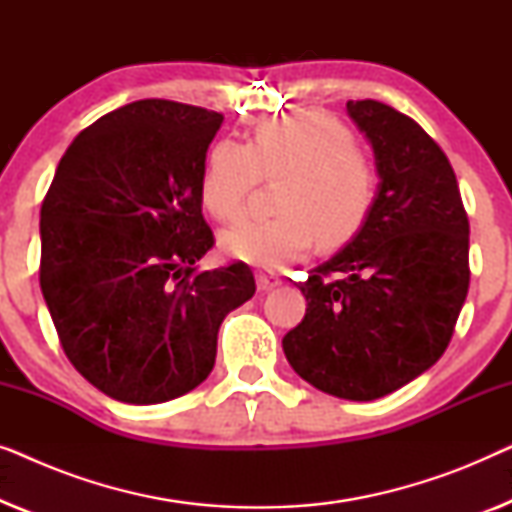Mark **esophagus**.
I'll use <instances>...</instances> for the list:
<instances>
[{
	"label": "esophagus",
	"mask_w": 512,
	"mask_h": 512,
	"mask_svg": "<svg viewBox=\"0 0 512 512\" xmlns=\"http://www.w3.org/2000/svg\"><path fill=\"white\" fill-rule=\"evenodd\" d=\"M282 282H279L277 275H270V272H258L256 275V286L258 291H270L275 289V286H279Z\"/></svg>",
	"instance_id": "1"
}]
</instances>
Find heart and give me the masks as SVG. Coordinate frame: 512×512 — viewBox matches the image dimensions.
<instances>
[{
	"mask_svg": "<svg viewBox=\"0 0 512 512\" xmlns=\"http://www.w3.org/2000/svg\"><path fill=\"white\" fill-rule=\"evenodd\" d=\"M261 181H279L268 221H247L221 235L226 254L277 270L312 244L335 251L361 235L377 202V167L338 118L305 111L256 125L247 144L221 139L200 177V200L221 223L244 216Z\"/></svg>",
	"mask_w": 512,
	"mask_h": 512,
	"instance_id": "obj_1",
	"label": "heart"
}]
</instances>
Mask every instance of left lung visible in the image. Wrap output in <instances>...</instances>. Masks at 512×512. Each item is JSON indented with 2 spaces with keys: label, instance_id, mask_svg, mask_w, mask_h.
Returning a JSON list of instances; mask_svg holds the SVG:
<instances>
[{
  "label": "left lung",
  "instance_id": "obj_1",
  "mask_svg": "<svg viewBox=\"0 0 512 512\" xmlns=\"http://www.w3.org/2000/svg\"><path fill=\"white\" fill-rule=\"evenodd\" d=\"M380 174L373 216L298 282L303 321L284 335L291 368L326 394L373 401L429 370L464 307L468 216L443 149L410 116L347 102Z\"/></svg>",
  "mask_w": 512,
  "mask_h": 512
}]
</instances>
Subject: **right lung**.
Segmentation results:
<instances>
[{
  "instance_id": "add662e5",
  "label": "right lung",
  "mask_w": 512,
  "mask_h": 512,
  "mask_svg": "<svg viewBox=\"0 0 512 512\" xmlns=\"http://www.w3.org/2000/svg\"><path fill=\"white\" fill-rule=\"evenodd\" d=\"M223 114L137 100L81 130L41 205L39 284L60 345L116 401H172L212 373L221 321L254 296L214 247L200 177Z\"/></svg>"
}]
</instances>
